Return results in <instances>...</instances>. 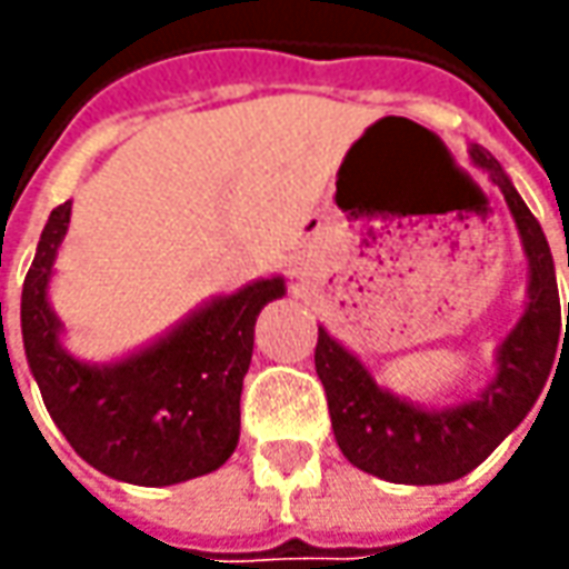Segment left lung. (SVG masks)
Returning a JSON list of instances; mask_svg holds the SVG:
<instances>
[{
	"instance_id": "left-lung-1",
	"label": "left lung",
	"mask_w": 569,
	"mask_h": 569,
	"mask_svg": "<svg viewBox=\"0 0 569 569\" xmlns=\"http://www.w3.org/2000/svg\"><path fill=\"white\" fill-rule=\"evenodd\" d=\"M469 154L500 189L529 266L522 317L497 345L485 389L466 402H411L380 386L355 351L319 326L317 373L326 386L336 443L351 466L392 485H447L481 466L532 411L558 361L560 339L569 336V317L567 326L560 322L558 278L545 230L491 151L471 144Z\"/></svg>"
}]
</instances>
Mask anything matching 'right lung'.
I'll use <instances>...</instances> for the list:
<instances>
[{
	"label": "right lung",
	"instance_id": "add662e5",
	"mask_svg": "<svg viewBox=\"0 0 569 569\" xmlns=\"http://www.w3.org/2000/svg\"><path fill=\"white\" fill-rule=\"evenodd\" d=\"M69 218L72 202L50 211L21 291L24 355L50 418L88 466L126 485L164 488L221 469L240 440L256 317L284 297V278L211 297L117 361H84L66 348L50 303Z\"/></svg>",
	"mask_w": 569,
	"mask_h": 569
}]
</instances>
